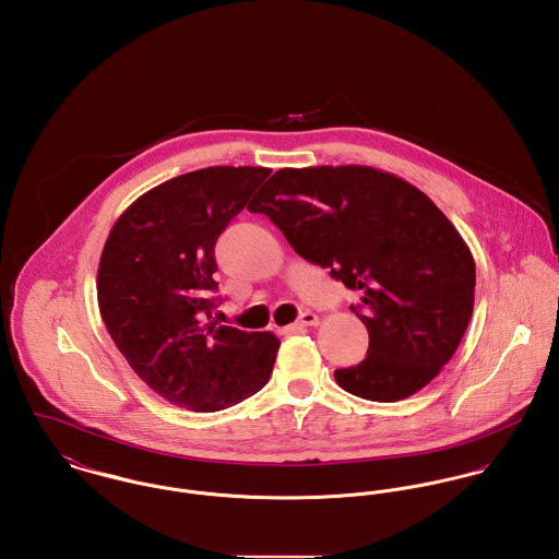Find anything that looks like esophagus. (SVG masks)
<instances>
[{
	"label": "esophagus",
	"mask_w": 559,
	"mask_h": 559,
	"mask_svg": "<svg viewBox=\"0 0 559 559\" xmlns=\"http://www.w3.org/2000/svg\"><path fill=\"white\" fill-rule=\"evenodd\" d=\"M317 323H319V317H317L314 312H310V310H305V312L300 314V319H298L294 325L283 328V332H296V330H300V328H310V325H317Z\"/></svg>",
	"instance_id": "34e87169"
}]
</instances>
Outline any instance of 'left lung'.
Wrapping results in <instances>:
<instances>
[{
    "instance_id": "left-lung-1",
    "label": "left lung",
    "mask_w": 559,
    "mask_h": 559,
    "mask_svg": "<svg viewBox=\"0 0 559 559\" xmlns=\"http://www.w3.org/2000/svg\"><path fill=\"white\" fill-rule=\"evenodd\" d=\"M250 212L294 250L362 294L352 309L369 330L367 358L336 383L394 403L423 390L454 356L474 312L472 250L420 188L388 171L341 165L278 169Z\"/></svg>"
}]
</instances>
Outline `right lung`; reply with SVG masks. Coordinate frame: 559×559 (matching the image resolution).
<instances>
[{
  "label": "right lung",
  "mask_w": 559,
  "mask_h": 559,
  "mask_svg": "<svg viewBox=\"0 0 559 559\" xmlns=\"http://www.w3.org/2000/svg\"><path fill=\"white\" fill-rule=\"evenodd\" d=\"M270 176L265 167H207L132 201L98 263L100 317L136 372L165 401L221 412L259 392L281 341L210 319L214 247Z\"/></svg>",
  "instance_id": "add662e5"
}]
</instances>
